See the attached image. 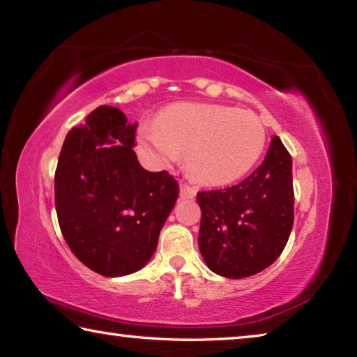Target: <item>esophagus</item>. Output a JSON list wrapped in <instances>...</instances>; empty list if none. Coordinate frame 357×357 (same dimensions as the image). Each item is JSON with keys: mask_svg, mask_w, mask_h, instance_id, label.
<instances>
[{"mask_svg": "<svg viewBox=\"0 0 357 357\" xmlns=\"http://www.w3.org/2000/svg\"><path fill=\"white\" fill-rule=\"evenodd\" d=\"M195 195H197L195 187H190L187 184H179V197L183 198V200H192V198H195Z\"/></svg>", "mask_w": 357, "mask_h": 357, "instance_id": "1", "label": "esophagus"}]
</instances>
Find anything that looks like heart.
<instances>
[{"label": "heart", "instance_id": "heart-1", "mask_svg": "<svg viewBox=\"0 0 357 357\" xmlns=\"http://www.w3.org/2000/svg\"><path fill=\"white\" fill-rule=\"evenodd\" d=\"M138 144L157 167L187 153L190 176L203 185H227L245 176L261 157L266 129L255 113L215 104H174L143 124Z\"/></svg>", "mask_w": 357, "mask_h": 357}]
</instances>
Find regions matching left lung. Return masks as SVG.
I'll list each match as a JSON object with an SVG mask.
<instances>
[{"mask_svg": "<svg viewBox=\"0 0 357 357\" xmlns=\"http://www.w3.org/2000/svg\"><path fill=\"white\" fill-rule=\"evenodd\" d=\"M291 170V155L274 137L263 164L243 183L197 193L198 247L213 273L244 279L280 257L294 220Z\"/></svg>", "mask_w": 357, "mask_h": 357, "instance_id": "1", "label": "left lung"}]
</instances>
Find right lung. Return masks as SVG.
Wrapping results in <instances>:
<instances>
[{
	"mask_svg": "<svg viewBox=\"0 0 357 357\" xmlns=\"http://www.w3.org/2000/svg\"><path fill=\"white\" fill-rule=\"evenodd\" d=\"M137 123L100 105L63 143L55 206L66 243L94 273L134 274L154 255L160 229L178 200L167 172H148L134 151Z\"/></svg>",
	"mask_w": 357,
	"mask_h": 357,
	"instance_id": "add662e5",
	"label": "right lung"
}]
</instances>
